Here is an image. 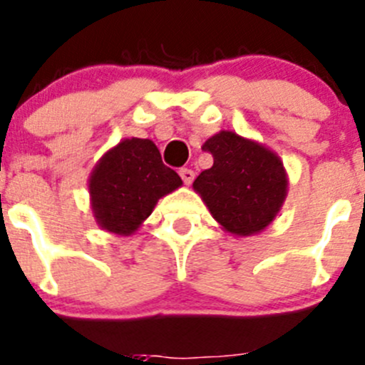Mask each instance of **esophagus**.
Instances as JSON below:
<instances>
[{"label": "esophagus", "instance_id": "34e87169", "mask_svg": "<svg viewBox=\"0 0 365 365\" xmlns=\"http://www.w3.org/2000/svg\"><path fill=\"white\" fill-rule=\"evenodd\" d=\"M180 176H182L183 183L190 185V183H192V180H194V171H192V169H189V168H182V169H180Z\"/></svg>", "mask_w": 365, "mask_h": 365}]
</instances>
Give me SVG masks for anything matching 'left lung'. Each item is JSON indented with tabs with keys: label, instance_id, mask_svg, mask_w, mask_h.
Here are the masks:
<instances>
[{
	"label": "left lung",
	"instance_id": "1",
	"mask_svg": "<svg viewBox=\"0 0 365 365\" xmlns=\"http://www.w3.org/2000/svg\"><path fill=\"white\" fill-rule=\"evenodd\" d=\"M213 165L194 180L213 219L233 235L257 233L274 220L286 197L282 162L257 143L222 130L203 145Z\"/></svg>",
	"mask_w": 365,
	"mask_h": 365
}]
</instances>
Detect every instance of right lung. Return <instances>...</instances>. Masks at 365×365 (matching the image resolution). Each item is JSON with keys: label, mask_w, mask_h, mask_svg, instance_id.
<instances>
[{"label": "right lung", "mask_w": 365, "mask_h": 365, "mask_svg": "<svg viewBox=\"0 0 365 365\" xmlns=\"http://www.w3.org/2000/svg\"><path fill=\"white\" fill-rule=\"evenodd\" d=\"M180 185L178 173L162 162L150 139H125L91 173V206L104 230L130 235L152 213L157 201Z\"/></svg>", "instance_id": "add662e5"}]
</instances>
